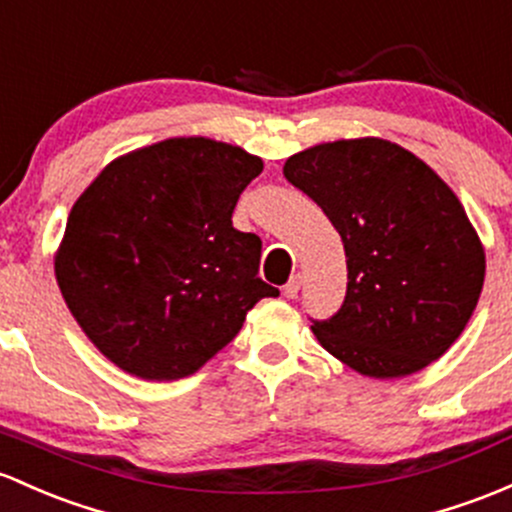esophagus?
Instances as JSON below:
<instances>
[{
	"label": "esophagus",
	"instance_id": "esophagus-1",
	"mask_svg": "<svg viewBox=\"0 0 512 512\" xmlns=\"http://www.w3.org/2000/svg\"><path fill=\"white\" fill-rule=\"evenodd\" d=\"M300 285H302V276L298 273V276H293L288 280V283H285V288H283V295L285 298H298V293H300Z\"/></svg>",
	"mask_w": 512,
	"mask_h": 512
}]
</instances>
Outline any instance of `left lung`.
Returning a JSON list of instances; mask_svg holds the SVG:
<instances>
[{"mask_svg":"<svg viewBox=\"0 0 512 512\" xmlns=\"http://www.w3.org/2000/svg\"><path fill=\"white\" fill-rule=\"evenodd\" d=\"M344 241L346 298L312 334L368 378H403L437 361L481 298L486 251L459 197L425 161L364 136L305 148L285 161Z\"/></svg>","mask_w":512,"mask_h":512,"instance_id":"1","label":"left lung"}]
</instances>
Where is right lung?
<instances>
[{
    "instance_id": "right-lung-1",
    "label": "right lung",
    "mask_w": 512,
    "mask_h": 512,
    "mask_svg": "<svg viewBox=\"0 0 512 512\" xmlns=\"http://www.w3.org/2000/svg\"><path fill=\"white\" fill-rule=\"evenodd\" d=\"M263 170L244 148L175 136L114 158L75 200L53 266L70 315L114 366L144 381L200 371L278 290L261 239L232 227Z\"/></svg>"
}]
</instances>
